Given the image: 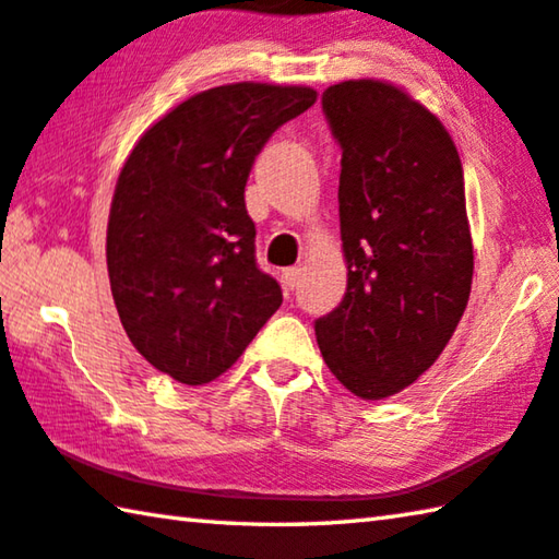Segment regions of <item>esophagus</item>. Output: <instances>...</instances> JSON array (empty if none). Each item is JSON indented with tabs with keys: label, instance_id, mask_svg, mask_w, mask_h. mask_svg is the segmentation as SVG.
I'll use <instances>...</instances> for the list:
<instances>
[{
	"label": "esophagus",
	"instance_id": "1",
	"mask_svg": "<svg viewBox=\"0 0 559 559\" xmlns=\"http://www.w3.org/2000/svg\"><path fill=\"white\" fill-rule=\"evenodd\" d=\"M299 277H301V270L299 267H289L282 272V285H285L287 292L295 289L299 285Z\"/></svg>",
	"mask_w": 559,
	"mask_h": 559
}]
</instances>
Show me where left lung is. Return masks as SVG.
<instances>
[{"mask_svg": "<svg viewBox=\"0 0 559 559\" xmlns=\"http://www.w3.org/2000/svg\"><path fill=\"white\" fill-rule=\"evenodd\" d=\"M321 105L341 144L348 285L314 331L341 385L383 400L435 364L464 317L474 245L462 159L437 115L393 83L344 81Z\"/></svg>", "mask_w": 559, "mask_h": 559, "instance_id": "8db88e82", "label": "left lung"}]
</instances>
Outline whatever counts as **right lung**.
<instances>
[{
    "instance_id": "1",
    "label": "right lung",
    "mask_w": 559,
    "mask_h": 559,
    "mask_svg": "<svg viewBox=\"0 0 559 559\" xmlns=\"http://www.w3.org/2000/svg\"><path fill=\"white\" fill-rule=\"evenodd\" d=\"M314 103L305 85L211 87L127 156L105 242L112 299L132 346L183 385L223 376L282 305L254 262L245 183L272 132Z\"/></svg>"
}]
</instances>
